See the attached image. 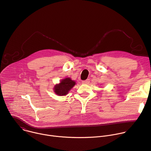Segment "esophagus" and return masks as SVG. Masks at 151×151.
I'll return each mask as SVG.
<instances>
[{
    "label": "esophagus",
    "mask_w": 151,
    "mask_h": 151,
    "mask_svg": "<svg viewBox=\"0 0 151 151\" xmlns=\"http://www.w3.org/2000/svg\"><path fill=\"white\" fill-rule=\"evenodd\" d=\"M89 82H90L89 79H87V80H85V81H82V83H83V84H87V83H89Z\"/></svg>",
    "instance_id": "1"
}]
</instances>
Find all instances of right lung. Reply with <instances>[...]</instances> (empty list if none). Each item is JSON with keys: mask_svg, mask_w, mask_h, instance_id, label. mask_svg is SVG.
Listing matches in <instances>:
<instances>
[{"mask_svg": "<svg viewBox=\"0 0 151 151\" xmlns=\"http://www.w3.org/2000/svg\"><path fill=\"white\" fill-rule=\"evenodd\" d=\"M75 83V81L72 80L70 78L63 79L58 84H56L54 86V91L57 95L60 96H66L73 87Z\"/></svg>", "mask_w": 151, "mask_h": 151, "instance_id": "add662e5", "label": "right lung"}]
</instances>
